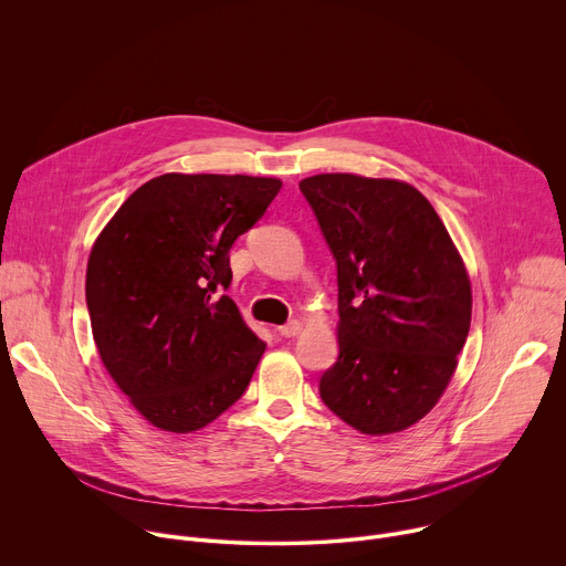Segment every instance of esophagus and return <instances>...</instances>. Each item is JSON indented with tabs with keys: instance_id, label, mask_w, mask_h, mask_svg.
Here are the masks:
<instances>
[{
	"instance_id": "esophagus-1",
	"label": "esophagus",
	"mask_w": 566,
	"mask_h": 566,
	"mask_svg": "<svg viewBox=\"0 0 566 566\" xmlns=\"http://www.w3.org/2000/svg\"><path fill=\"white\" fill-rule=\"evenodd\" d=\"M300 332H302V322H300V319H291V322H286V325L277 327V334H280L282 338H293V336H297Z\"/></svg>"
}]
</instances>
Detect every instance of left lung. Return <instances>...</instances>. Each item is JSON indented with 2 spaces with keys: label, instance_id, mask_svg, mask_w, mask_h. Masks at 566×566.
Listing matches in <instances>:
<instances>
[{
  "label": "left lung",
  "instance_id": "obj_1",
  "mask_svg": "<svg viewBox=\"0 0 566 566\" xmlns=\"http://www.w3.org/2000/svg\"><path fill=\"white\" fill-rule=\"evenodd\" d=\"M338 269V360L325 406L363 434L415 426L441 398L470 332L465 266L412 186L356 175L300 181Z\"/></svg>",
  "mask_w": 566,
  "mask_h": 566
}]
</instances>
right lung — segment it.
Returning <instances> with one entry per match:
<instances>
[{
  "label": "right lung",
  "mask_w": 566,
  "mask_h": 566,
  "mask_svg": "<svg viewBox=\"0 0 566 566\" xmlns=\"http://www.w3.org/2000/svg\"><path fill=\"white\" fill-rule=\"evenodd\" d=\"M280 188L247 175H160L96 239L87 264L94 340L151 426L195 432L247 391L266 345L223 295L228 253Z\"/></svg>",
  "instance_id": "add662e5"
}]
</instances>
